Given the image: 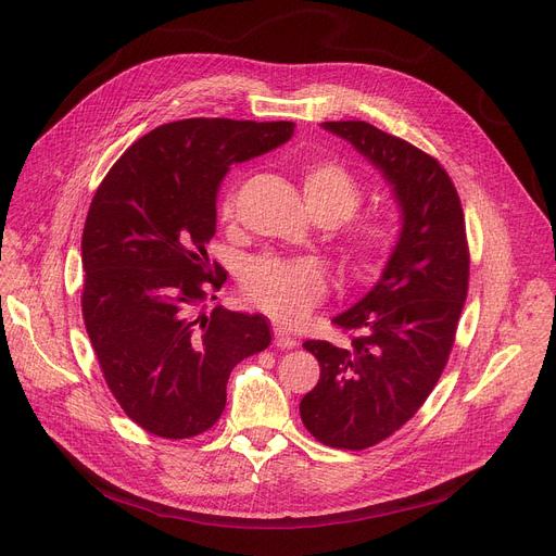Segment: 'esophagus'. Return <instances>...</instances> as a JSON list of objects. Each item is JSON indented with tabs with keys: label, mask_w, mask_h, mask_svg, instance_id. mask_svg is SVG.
Segmentation results:
<instances>
[{
	"label": "esophagus",
	"mask_w": 556,
	"mask_h": 556,
	"mask_svg": "<svg viewBox=\"0 0 556 556\" xmlns=\"http://www.w3.org/2000/svg\"><path fill=\"white\" fill-rule=\"evenodd\" d=\"M275 346L277 349H293V346H298V340L293 338V333H290L288 329L275 327Z\"/></svg>",
	"instance_id": "obj_1"
}]
</instances>
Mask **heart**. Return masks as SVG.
<instances>
[{
  "label": "heart",
  "instance_id": "obj_1",
  "mask_svg": "<svg viewBox=\"0 0 556 556\" xmlns=\"http://www.w3.org/2000/svg\"><path fill=\"white\" fill-rule=\"evenodd\" d=\"M302 189L315 218L331 225L352 218L363 202V187L356 175L336 160H315L302 168ZM239 185L225 189L218 202V218L229 223L237 214ZM399 239L392 214L363 216L342 233L340 250L349 275L374 277L386 266ZM245 298L286 325H300L311 308L327 295L325 270L313 261H286L279 256L252 258L243 270Z\"/></svg>",
  "mask_w": 556,
  "mask_h": 556
}]
</instances>
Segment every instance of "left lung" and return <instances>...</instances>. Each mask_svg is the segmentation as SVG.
<instances>
[{"label":"left lung","mask_w":556,"mask_h":556,"mask_svg":"<svg viewBox=\"0 0 556 556\" xmlns=\"http://www.w3.org/2000/svg\"><path fill=\"white\" fill-rule=\"evenodd\" d=\"M392 185L401 233L369 293L333 317L358 331L349 346L306 340L319 381L302 399L306 430L333 448L363 451L410 421L455 342L469 290V245L457 189L444 166L367 122H325Z\"/></svg>","instance_id":"8db88e82"}]
</instances>
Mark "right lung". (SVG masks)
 Returning a JSON list of instances; mask_svg holds the SVG:
<instances>
[{"label": "right lung", "instance_id": "1", "mask_svg": "<svg viewBox=\"0 0 556 556\" xmlns=\"http://www.w3.org/2000/svg\"><path fill=\"white\" fill-rule=\"evenodd\" d=\"M293 122L182 119L137 139L99 185L83 229V319L112 396L143 430L189 440L223 415L227 378L270 344L268 319L200 311L227 275L210 261L231 164Z\"/></svg>", "mask_w": 556, "mask_h": 556}]
</instances>
